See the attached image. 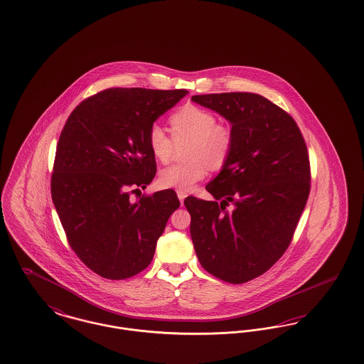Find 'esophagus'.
Segmentation results:
<instances>
[{"label": "esophagus", "mask_w": 364, "mask_h": 364, "mask_svg": "<svg viewBox=\"0 0 364 364\" xmlns=\"http://www.w3.org/2000/svg\"><path fill=\"white\" fill-rule=\"evenodd\" d=\"M177 196H178L180 202L183 203V202H184V199H186V196H187V193H183V191H177Z\"/></svg>", "instance_id": "obj_1"}]
</instances>
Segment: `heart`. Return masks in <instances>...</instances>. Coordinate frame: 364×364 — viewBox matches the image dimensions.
Instances as JSON below:
<instances>
[{
  "instance_id": "1",
  "label": "heart",
  "mask_w": 364,
  "mask_h": 364,
  "mask_svg": "<svg viewBox=\"0 0 364 364\" xmlns=\"http://www.w3.org/2000/svg\"><path fill=\"white\" fill-rule=\"evenodd\" d=\"M169 125L171 137L159 125H152L147 133V143L154 158L168 164L174 154L172 141L177 144L190 141L186 152L190 161L161 171L158 177L161 187L187 193L205 178L209 169L220 171L225 166L234 150V130L228 124L217 122L212 111L195 105H186L174 111Z\"/></svg>"
}]
</instances>
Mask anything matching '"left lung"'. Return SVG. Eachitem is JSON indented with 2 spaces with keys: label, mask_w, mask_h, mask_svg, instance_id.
Returning a JSON list of instances; mask_svg holds the SVG:
<instances>
[{
  "label": "left lung",
  "mask_w": 364,
  "mask_h": 364,
  "mask_svg": "<svg viewBox=\"0 0 364 364\" xmlns=\"http://www.w3.org/2000/svg\"><path fill=\"white\" fill-rule=\"evenodd\" d=\"M191 100L224 117L235 136L228 162L206 186L213 200H184L195 253L215 278L245 283L267 272L291 242L311 190L306 144L296 121L256 93Z\"/></svg>",
  "instance_id": "obj_1"
}]
</instances>
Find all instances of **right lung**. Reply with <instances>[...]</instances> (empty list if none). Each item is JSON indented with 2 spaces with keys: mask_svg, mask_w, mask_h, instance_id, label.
Here are the masks:
<instances>
[{
  "mask_svg": "<svg viewBox=\"0 0 364 364\" xmlns=\"http://www.w3.org/2000/svg\"><path fill=\"white\" fill-rule=\"evenodd\" d=\"M186 89L111 87L70 114L56 147L52 200L75 255L93 272L121 280L150 265L156 240L180 206L173 190L132 200L156 173L149 129Z\"/></svg>",
  "mask_w": 364,
  "mask_h": 364,
  "instance_id": "add662e5",
  "label": "right lung"
}]
</instances>
